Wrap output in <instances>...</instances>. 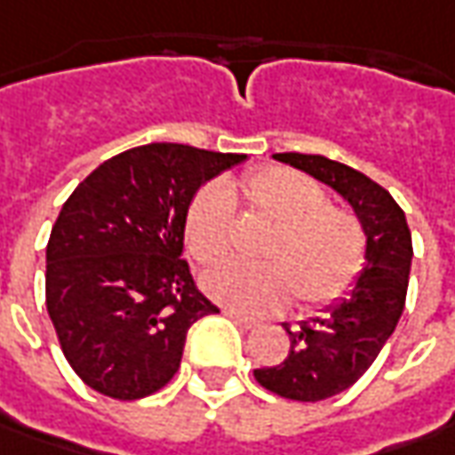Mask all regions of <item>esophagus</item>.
I'll return each instance as SVG.
<instances>
[{
    "mask_svg": "<svg viewBox=\"0 0 455 455\" xmlns=\"http://www.w3.org/2000/svg\"><path fill=\"white\" fill-rule=\"evenodd\" d=\"M224 315H227L228 321H234L239 328H254L259 321H254V318H247V315H242V313H236V310H228L224 307Z\"/></svg>",
    "mask_w": 455,
    "mask_h": 455,
    "instance_id": "esophagus-1",
    "label": "esophagus"
}]
</instances>
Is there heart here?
I'll return each mask as SVG.
<instances>
[{
    "mask_svg": "<svg viewBox=\"0 0 455 455\" xmlns=\"http://www.w3.org/2000/svg\"><path fill=\"white\" fill-rule=\"evenodd\" d=\"M234 193L262 221L257 265H224L204 277L208 295L242 313L280 310L292 298L300 310H318L359 280L366 262V228L344 206L328 204L326 188L306 172L267 165L247 172ZM183 239L201 267L224 262L231 251V198L211 183L193 196Z\"/></svg>",
    "mask_w": 455,
    "mask_h": 455,
    "instance_id": "1",
    "label": "heart"
}]
</instances>
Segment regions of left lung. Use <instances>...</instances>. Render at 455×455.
<instances>
[{
  "label": "left lung",
  "instance_id": "1",
  "mask_svg": "<svg viewBox=\"0 0 455 455\" xmlns=\"http://www.w3.org/2000/svg\"><path fill=\"white\" fill-rule=\"evenodd\" d=\"M275 160L306 170L354 206L366 228V267L351 298L323 318L290 328V351L277 366L254 369V379L277 397L321 403L354 385L397 326L405 307L412 239L405 213L379 183L323 155L280 152Z\"/></svg>",
  "mask_w": 455,
  "mask_h": 455
}]
</instances>
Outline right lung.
<instances>
[{
	"label": "right lung",
	"instance_id": "obj_1",
	"mask_svg": "<svg viewBox=\"0 0 455 455\" xmlns=\"http://www.w3.org/2000/svg\"><path fill=\"white\" fill-rule=\"evenodd\" d=\"M242 160L155 142L114 155L70 193L50 231L45 306L84 385L140 400L172 379L188 328L219 313L180 259L186 211Z\"/></svg>",
	"mask_w": 455,
	"mask_h": 455
}]
</instances>
